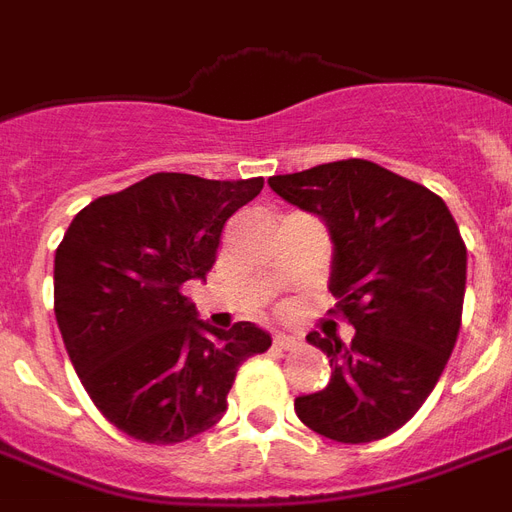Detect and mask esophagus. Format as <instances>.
Wrapping results in <instances>:
<instances>
[{
    "instance_id": "34e87169",
    "label": "esophagus",
    "mask_w": 512,
    "mask_h": 512,
    "mask_svg": "<svg viewBox=\"0 0 512 512\" xmlns=\"http://www.w3.org/2000/svg\"><path fill=\"white\" fill-rule=\"evenodd\" d=\"M293 347H298V339L295 336H287V333H276L274 336V350H293Z\"/></svg>"
}]
</instances>
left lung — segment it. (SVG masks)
Returning a JSON list of instances; mask_svg holds the SVG:
<instances>
[{
	"mask_svg": "<svg viewBox=\"0 0 512 512\" xmlns=\"http://www.w3.org/2000/svg\"><path fill=\"white\" fill-rule=\"evenodd\" d=\"M290 206L331 236L328 290L355 328L350 344L312 331L331 358V382L298 396L295 415L336 442H374L429 399L456 347L467 287V246L445 200L369 160L271 176Z\"/></svg>",
	"mask_w": 512,
	"mask_h": 512,
	"instance_id": "left-lung-1",
	"label": "left lung"
}]
</instances>
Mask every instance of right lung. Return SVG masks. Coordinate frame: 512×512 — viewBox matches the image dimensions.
<instances>
[{
	"label": "right lung",
	"instance_id": "right-lung-1",
	"mask_svg": "<svg viewBox=\"0 0 512 512\" xmlns=\"http://www.w3.org/2000/svg\"><path fill=\"white\" fill-rule=\"evenodd\" d=\"M263 179L154 173L75 214L54 260V312L64 347L113 426L149 445L211 429L238 366L271 347L255 323L200 320L181 293L206 279L222 227Z\"/></svg>",
	"mask_w": 512,
	"mask_h": 512
}]
</instances>
